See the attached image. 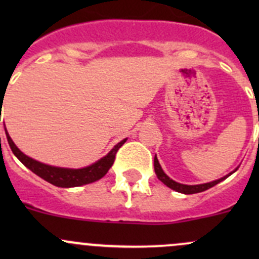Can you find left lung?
I'll return each mask as SVG.
<instances>
[{
    "instance_id": "1",
    "label": "left lung",
    "mask_w": 259,
    "mask_h": 259,
    "mask_svg": "<svg viewBox=\"0 0 259 259\" xmlns=\"http://www.w3.org/2000/svg\"><path fill=\"white\" fill-rule=\"evenodd\" d=\"M154 169H155V174L156 177H158V179L160 180V182H163L164 184L166 185V187H169L170 189L176 190V192H179V193H183V194H195V193H200V192H204V190L209 189V188L214 187V185H217L218 183H221L222 180H224L226 178H228L229 176H231L232 173H234V171H232V173H229L228 176L223 177V178L218 179V180H214V182H210V183H205V184H199V185H185V184H180V183H177L174 182L173 179L169 178L168 176H166L165 173L163 171V169H161L160 164H159L158 161V158H156V155L154 156Z\"/></svg>"
}]
</instances>
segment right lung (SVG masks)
Returning a JSON list of instances; mask_svg holds the SVG:
<instances>
[{
    "label": "right lung",
    "mask_w": 259,
    "mask_h": 259,
    "mask_svg": "<svg viewBox=\"0 0 259 259\" xmlns=\"http://www.w3.org/2000/svg\"><path fill=\"white\" fill-rule=\"evenodd\" d=\"M6 137L12 153L17 156V159L23 164V165L27 166L31 171H33L36 176L45 179L46 182L61 188L80 187V185L90 184V183L96 182V180L103 178V177L108 173L109 169L111 168V165L114 164L115 155H116L117 150H119V149L122 146V144L126 142V139H124L120 143H117V144L111 149V151L108 154V155L101 158L100 160L94 163L93 165L86 166V168H82V169H67V168H57V166L46 165V164L40 163V161L25 155V154H23L22 151L15 145V143L12 142L9 133H7V130H6Z\"/></svg>",
    "instance_id": "right-lung-1"
}]
</instances>
